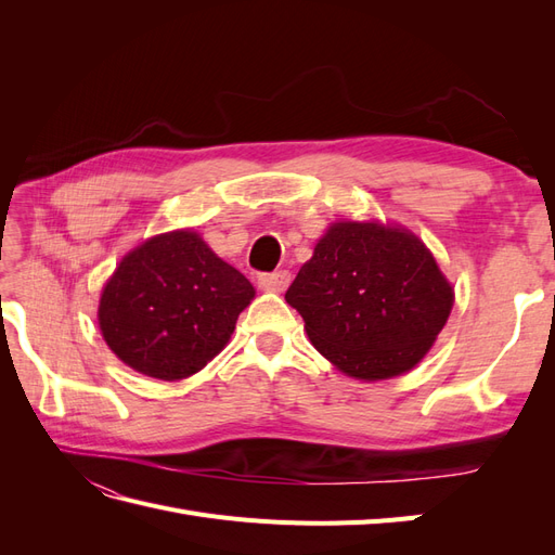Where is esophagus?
I'll return each instance as SVG.
<instances>
[{"label": "esophagus", "mask_w": 555, "mask_h": 555, "mask_svg": "<svg viewBox=\"0 0 555 555\" xmlns=\"http://www.w3.org/2000/svg\"><path fill=\"white\" fill-rule=\"evenodd\" d=\"M289 282H292V273L289 271H275V273L259 275V287L263 292L280 294V292H284V289L289 287Z\"/></svg>", "instance_id": "obj_1"}]
</instances>
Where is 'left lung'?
I'll return each instance as SVG.
<instances>
[{
	"label": "left lung",
	"instance_id": "1",
	"mask_svg": "<svg viewBox=\"0 0 555 555\" xmlns=\"http://www.w3.org/2000/svg\"><path fill=\"white\" fill-rule=\"evenodd\" d=\"M284 298L304 317L319 354L349 377L377 382L426 357L447 324L453 289L412 231L335 222Z\"/></svg>",
	"mask_w": 555,
	"mask_h": 555
}]
</instances>
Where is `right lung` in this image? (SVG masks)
Segmentation results:
<instances>
[{"mask_svg": "<svg viewBox=\"0 0 555 555\" xmlns=\"http://www.w3.org/2000/svg\"><path fill=\"white\" fill-rule=\"evenodd\" d=\"M255 287L192 229L159 233L115 268L99 300V328L133 371L176 382L229 343Z\"/></svg>", "mask_w": 555, "mask_h": 555, "instance_id": "right-lung-1", "label": "right lung"}]
</instances>
